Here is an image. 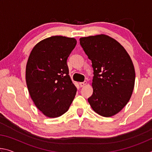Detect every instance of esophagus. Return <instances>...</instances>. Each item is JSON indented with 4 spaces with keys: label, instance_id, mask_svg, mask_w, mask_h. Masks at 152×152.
Returning a JSON list of instances; mask_svg holds the SVG:
<instances>
[{
    "label": "esophagus",
    "instance_id": "obj_1",
    "mask_svg": "<svg viewBox=\"0 0 152 152\" xmlns=\"http://www.w3.org/2000/svg\"><path fill=\"white\" fill-rule=\"evenodd\" d=\"M86 83H87L86 81L82 82H80V86H81V87H83V86H86Z\"/></svg>",
    "mask_w": 152,
    "mask_h": 152
}]
</instances>
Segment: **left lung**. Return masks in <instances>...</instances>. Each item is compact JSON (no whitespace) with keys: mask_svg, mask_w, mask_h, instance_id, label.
Segmentation results:
<instances>
[{"mask_svg":"<svg viewBox=\"0 0 152 152\" xmlns=\"http://www.w3.org/2000/svg\"><path fill=\"white\" fill-rule=\"evenodd\" d=\"M80 43L94 70L89 104L101 116H113L127 104L133 93L135 72L132 59L117 41L106 35L81 37Z\"/></svg>","mask_w":152,"mask_h":152,"instance_id":"1","label":"left lung"}]
</instances>
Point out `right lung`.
Segmentation results:
<instances>
[{"label":"right lung","mask_w":152,"mask_h":152,"mask_svg":"<svg viewBox=\"0 0 152 152\" xmlns=\"http://www.w3.org/2000/svg\"><path fill=\"white\" fill-rule=\"evenodd\" d=\"M74 38L51 36L35 45L28 58L25 78L31 98L46 117H58L70 107L76 87L69 76L67 59Z\"/></svg>","instance_id":"add662e5"}]
</instances>
